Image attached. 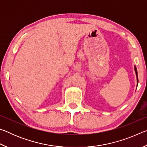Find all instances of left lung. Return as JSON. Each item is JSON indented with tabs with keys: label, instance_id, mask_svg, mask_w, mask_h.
Returning a JSON list of instances; mask_svg holds the SVG:
<instances>
[{
	"label": "left lung",
	"instance_id": "left-lung-1",
	"mask_svg": "<svg viewBox=\"0 0 147 147\" xmlns=\"http://www.w3.org/2000/svg\"><path fill=\"white\" fill-rule=\"evenodd\" d=\"M134 69H135V71H136V76H137V81H138V72H137V69H136V66H134Z\"/></svg>",
	"mask_w": 147,
	"mask_h": 147
}]
</instances>
